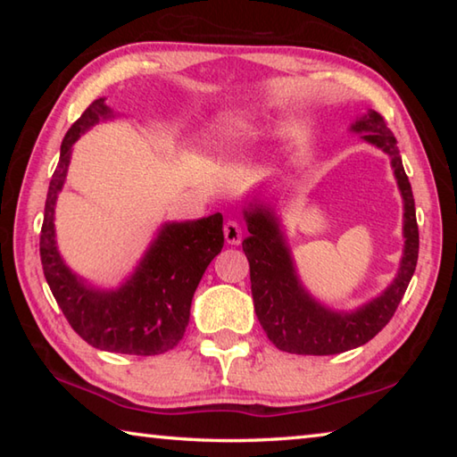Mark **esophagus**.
<instances>
[{
	"label": "esophagus",
	"instance_id": "34e87169",
	"mask_svg": "<svg viewBox=\"0 0 457 457\" xmlns=\"http://www.w3.org/2000/svg\"><path fill=\"white\" fill-rule=\"evenodd\" d=\"M242 234H244L242 223L236 221V220H229L226 226H223V236H226V242L231 244V245L242 242Z\"/></svg>",
	"mask_w": 457,
	"mask_h": 457
}]
</instances>
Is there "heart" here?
I'll return each mask as SVG.
<instances>
[{
  "instance_id": "b5f03b06",
  "label": "heart",
  "mask_w": 457,
  "mask_h": 457,
  "mask_svg": "<svg viewBox=\"0 0 457 457\" xmlns=\"http://www.w3.org/2000/svg\"><path fill=\"white\" fill-rule=\"evenodd\" d=\"M247 125L242 119H229L220 125L218 133L212 138V146L213 149H228L229 145H234L239 137L245 135Z\"/></svg>"
}]
</instances>
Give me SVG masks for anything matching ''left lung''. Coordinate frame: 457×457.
I'll return each instance as SVG.
<instances>
[{"instance_id": "left-lung-1", "label": "left lung", "mask_w": 457, "mask_h": 457, "mask_svg": "<svg viewBox=\"0 0 457 457\" xmlns=\"http://www.w3.org/2000/svg\"><path fill=\"white\" fill-rule=\"evenodd\" d=\"M354 130H365V141L391 154V165L405 201V252L399 274L373 303L354 312H330L308 296L294 274L288 247L278 223L266 210L245 212L247 231L244 252L250 262L252 298L262 328L274 346L292 354H338L369 343L393 319L403 298L420 256V228L415 220V199L409 183L397 138L381 114L370 111Z\"/></svg>"}]
</instances>
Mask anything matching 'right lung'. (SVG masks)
Wrapping results in <instances>:
<instances>
[{"label": "right lung", "mask_w": 457, "mask_h": 457, "mask_svg": "<svg viewBox=\"0 0 457 457\" xmlns=\"http://www.w3.org/2000/svg\"><path fill=\"white\" fill-rule=\"evenodd\" d=\"M103 117H111V108L104 98H98L62 141L40 231L42 268L76 335L100 351L151 357L171 351L183 338L193 294L223 247V218L213 213L197 221L167 223L133 278L117 292H96L76 280L60 260L54 242V204L66 179L72 145Z\"/></svg>", "instance_id": "right-lung-1"}]
</instances>
